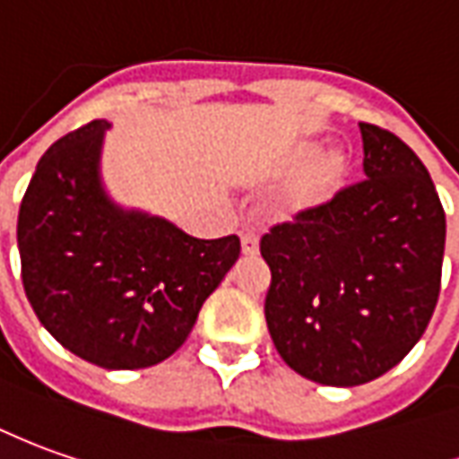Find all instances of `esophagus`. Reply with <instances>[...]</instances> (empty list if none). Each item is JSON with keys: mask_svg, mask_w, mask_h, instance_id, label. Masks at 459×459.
<instances>
[{"mask_svg": "<svg viewBox=\"0 0 459 459\" xmlns=\"http://www.w3.org/2000/svg\"><path fill=\"white\" fill-rule=\"evenodd\" d=\"M241 251L243 255L258 254V236H255L254 230H246V233H241Z\"/></svg>", "mask_w": 459, "mask_h": 459, "instance_id": "obj_1", "label": "esophagus"}]
</instances>
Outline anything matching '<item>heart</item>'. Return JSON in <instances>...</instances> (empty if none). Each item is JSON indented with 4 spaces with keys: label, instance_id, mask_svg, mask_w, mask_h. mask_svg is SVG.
<instances>
[{
    "label": "heart",
    "instance_id": "obj_1",
    "mask_svg": "<svg viewBox=\"0 0 459 459\" xmlns=\"http://www.w3.org/2000/svg\"><path fill=\"white\" fill-rule=\"evenodd\" d=\"M319 140H299L273 168V176H296L289 188L283 190L281 211L283 218H301L319 213L332 205L347 188L349 178L354 173V160L347 151L336 148L319 155Z\"/></svg>",
    "mask_w": 459,
    "mask_h": 459
}]
</instances>
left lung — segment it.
Listing matches in <instances>:
<instances>
[{
    "label": "left lung",
    "instance_id": "8db88e82",
    "mask_svg": "<svg viewBox=\"0 0 459 459\" xmlns=\"http://www.w3.org/2000/svg\"><path fill=\"white\" fill-rule=\"evenodd\" d=\"M359 130L367 180L261 238L273 347L329 386L367 385L397 367L425 334L442 279L445 211L427 168L394 133Z\"/></svg>",
    "mask_w": 459,
    "mask_h": 459
}]
</instances>
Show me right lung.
<instances>
[{"instance_id": "1", "label": "right lung", "mask_w": 459, "mask_h": 459, "mask_svg": "<svg viewBox=\"0 0 459 459\" xmlns=\"http://www.w3.org/2000/svg\"><path fill=\"white\" fill-rule=\"evenodd\" d=\"M108 127L92 120L39 158L17 218L22 283L62 347L102 369H143L183 347L241 241L193 238L112 204L100 180Z\"/></svg>"}]
</instances>
